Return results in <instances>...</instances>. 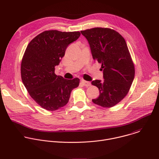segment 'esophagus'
<instances>
[{"label":"esophagus","instance_id":"34e87169","mask_svg":"<svg viewBox=\"0 0 159 159\" xmlns=\"http://www.w3.org/2000/svg\"><path fill=\"white\" fill-rule=\"evenodd\" d=\"M81 82H82V84L84 86H85V87H89V86H90V85H91V84H90V82L86 81V80H81Z\"/></svg>","mask_w":159,"mask_h":159}]
</instances>
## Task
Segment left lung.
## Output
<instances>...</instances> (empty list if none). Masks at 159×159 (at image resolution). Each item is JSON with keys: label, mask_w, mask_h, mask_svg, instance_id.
Instances as JSON below:
<instances>
[{"label": "left lung", "mask_w": 159, "mask_h": 159, "mask_svg": "<svg viewBox=\"0 0 159 159\" xmlns=\"http://www.w3.org/2000/svg\"><path fill=\"white\" fill-rule=\"evenodd\" d=\"M81 33L87 39L94 60L101 63L104 80L91 84L99 90L93 102L104 107L119 103L128 93L134 77V66L124 38L107 28H94Z\"/></svg>", "instance_id": "obj_1"}]
</instances>
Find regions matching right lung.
I'll use <instances>...</instances> for the list:
<instances>
[{"label":"right lung","instance_id":"right-lung-1","mask_svg":"<svg viewBox=\"0 0 159 159\" xmlns=\"http://www.w3.org/2000/svg\"><path fill=\"white\" fill-rule=\"evenodd\" d=\"M79 31H45L28 44L20 65L22 81L30 96L43 109L56 111L69 102L79 78L67 80L55 74L69 45L80 36Z\"/></svg>","mask_w":159,"mask_h":159}]
</instances>
